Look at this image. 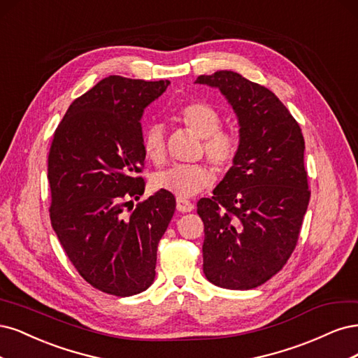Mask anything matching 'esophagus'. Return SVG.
Segmentation results:
<instances>
[{"instance_id": "esophagus-1", "label": "esophagus", "mask_w": 358, "mask_h": 358, "mask_svg": "<svg viewBox=\"0 0 358 358\" xmlns=\"http://www.w3.org/2000/svg\"><path fill=\"white\" fill-rule=\"evenodd\" d=\"M193 208H194V205L189 199L177 198V210L180 213H190V211H193Z\"/></svg>"}]
</instances>
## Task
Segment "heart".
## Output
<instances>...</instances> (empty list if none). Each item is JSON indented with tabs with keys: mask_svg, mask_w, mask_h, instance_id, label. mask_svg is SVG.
I'll return each mask as SVG.
<instances>
[{
	"mask_svg": "<svg viewBox=\"0 0 358 358\" xmlns=\"http://www.w3.org/2000/svg\"><path fill=\"white\" fill-rule=\"evenodd\" d=\"M180 120L198 136L203 138V150L213 162L227 168L235 160L239 140L234 132L223 131L218 111L206 102H190L178 113ZM143 147L147 159L153 164H162L165 159V129L160 123L150 124L144 132ZM215 178V172L208 164L174 165L155 174L152 182L159 190H165L178 198H189L208 187Z\"/></svg>",
	"mask_w": 358,
	"mask_h": 358,
	"instance_id": "b5f03b06",
	"label": "heart"
}]
</instances>
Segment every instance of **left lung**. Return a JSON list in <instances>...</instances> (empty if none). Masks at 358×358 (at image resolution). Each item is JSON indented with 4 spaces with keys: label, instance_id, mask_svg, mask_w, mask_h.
Masks as SVG:
<instances>
[{
    "label": "left lung",
    "instance_id": "left-lung-1",
    "mask_svg": "<svg viewBox=\"0 0 358 358\" xmlns=\"http://www.w3.org/2000/svg\"><path fill=\"white\" fill-rule=\"evenodd\" d=\"M217 87L239 124L234 165L198 202L203 273L229 290H250L282 269L296 247L310 192L301 126L275 94L234 71L199 76Z\"/></svg>",
    "mask_w": 358,
    "mask_h": 358
}]
</instances>
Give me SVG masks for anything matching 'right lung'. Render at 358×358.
<instances>
[{"instance_id":"obj_1","label":"right lung","mask_w":358,"mask_h":358,"mask_svg":"<svg viewBox=\"0 0 358 358\" xmlns=\"http://www.w3.org/2000/svg\"><path fill=\"white\" fill-rule=\"evenodd\" d=\"M168 85L102 78L71 103L53 135L52 227L78 273L103 293L134 296L155 281L157 244L174 215V194L159 190L131 214L124 208L145 189L136 176L145 159L144 108Z\"/></svg>"}]
</instances>
